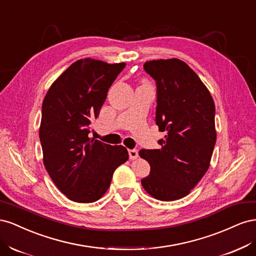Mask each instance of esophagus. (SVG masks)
Instances as JSON below:
<instances>
[{
	"label": "esophagus",
	"instance_id": "esophagus-1",
	"mask_svg": "<svg viewBox=\"0 0 256 256\" xmlns=\"http://www.w3.org/2000/svg\"><path fill=\"white\" fill-rule=\"evenodd\" d=\"M128 154H129L130 160H134V159H136L138 157V154L136 150H129Z\"/></svg>",
	"mask_w": 256,
	"mask_h": 256
}]
</instances>
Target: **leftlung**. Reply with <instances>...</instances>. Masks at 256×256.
I'll return each mask as SVG.
<instances>
[{"label":"left lung","instance_id":"obj_1","mask_svg":"<svg viewBox=\"0 0 256 256\" xmlns=\"http://www.w3.org/2000/svg\"><path fill=\"white\" fill-rule=\"evenodd\" d=\"M144 69L156 81V125L166 134L159 141L161 148L138 152L150 166L141 184L150 196L168 202L189 194L210 166L216 106L206 85L184 62L147 60Z\"/></svg>","mask_w":256,"mask_h":256}]
</instances>
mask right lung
I'll list each match as a JSON object with an SVG mask.
<instances>
[{
	"mask_svg": "<svg viewBox=\"0 0 256 256\" xmlns=\"http://www.w3.org/2000/svg\"><path fill=\"white\" fill-rule=\"evenodd\" d=\"M125 63L74 62L52 83L42 102L40 138L44 166L67 198L92 203L109 189L113 173L128 160L122 145L88 136L106 92Z\"/></svg>",
	"mask_w": 256,
	"mask_h": 256,
	"instance_id": "1",
	"label": "right lung"
}]
</instances>
